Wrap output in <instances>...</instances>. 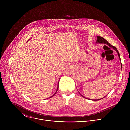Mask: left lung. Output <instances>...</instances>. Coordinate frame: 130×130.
<instances>
[{
  "mask_svg": "<svg viewBox=\"0 0 130 130\" xmlns=\"http://www.w3.org/2000/svg\"><path fill=\"white\" fill-rule=\"evenodd\" d=\"M97 37H98V39H97V40H96V42H99V43H106V44H107L109 46H110V47H111L112 48H113V49L117 52V53H118V56H119V57L120 59V61H121V58H120V56L119 53L118 51L117 50V49L115 46H112L110 43H109V42L107 40H106L104 38H103V37H100V36H98ZM121 67H122V63H121ZM83 97L85 98V97L83 96ZM101 99H99V100H94V101H97V100H101Z\"/></svg>",
  "mask_w": 130,
  "mask_h": 130,
  "instance_id": "left-lung-1",
  "label": "left lung"
}]
</instances>
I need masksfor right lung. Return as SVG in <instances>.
Masks as SVG:
<instances>
[{
  "label": "right lung",
  "mask_w": 130,
  "mask_h": 130,
  "mask_svg": "<svg viewBox=\"0 0 130 130\" xmlns=\"http://www.w3.org/2000/svg\"><path fill=\"white\" fill-rule=\"evenodd\" d=\"M58 86H57V90H56V92H57V90H58ZM52 96H51V97H52Z\"/></svg>",
  "instance_id": "add662e5"
}]
</instances>
